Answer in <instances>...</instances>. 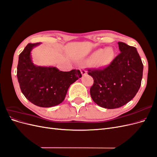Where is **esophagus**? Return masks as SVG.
<instances>
[{"instance_id": "34e87169", "label": "esophagus", "mask_w": 157, "mask_h": 157, "mask_svg": "<svg viewBox=\"0 0 157 157\" xmlns=\"http://www.w3.org/2000/svg\"><path fill=\"white\" fill-rule=\"evenodd\" d=\"M80 72H81V73L82 74V75H86V71H85L83 68H81V69H80Z\"/></svg>"}]
</instances>
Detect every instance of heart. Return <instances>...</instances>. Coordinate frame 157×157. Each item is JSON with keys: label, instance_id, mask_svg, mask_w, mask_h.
Instances as JSON below:
<instances>
[{"label": "heart", "instance_id": "b5f03b06", "mask_svg": "<svg viewBox=\"0 0 157 157\" xmlns=\"http://www.w3.org/2000/svg\"><path fill=\"white\" fill-rule=\"evenodd\" d=\"M115 52L111 48H100L95 51L91 56V59L96 61L99 59V63L107 65L112 61Z\"/></svg>", "mask_w": 157, "mask_h": 157}]
</instances>
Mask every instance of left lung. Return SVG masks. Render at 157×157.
I'll return each mask as SVG.
<instances>
[{"label":"left lung","instance_id":"obj_1","mask_svg":"<svg viewBox=\"0 0 157 157\" xmlns=\"http://www.w3.org/2000/svg\"><path fill=\"white\" fill-rule=\"evenodd\" d=\"M121 53L107 67L88 69L94 84L90 92L93 101L100 107L116 109L135 97L140 88L144 65L136 48L118 42Z\"/></svg>","mask_w":157,"mask_h":157}]
</instances>
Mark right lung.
I'll return each instance as SVG.
<instances>
[{"label":"right lung","instance_id":"obj_1","mask_svg":"<svg viewBox=\"0 0 157 157\" xmlns=\"http://www.w3.org/2000/svg\"><path fill=\"white\" fill-rule=\"evenodd\" d=\"M40 44L29 43L19 56L17 77L21 92L34 105L50 107L59 105L65 98L70 85L82 77L79 70L63 72L54 67L33 64L31 52Z\"/></svg>","mask_w":157,"mask_h":157}]
</instances>
